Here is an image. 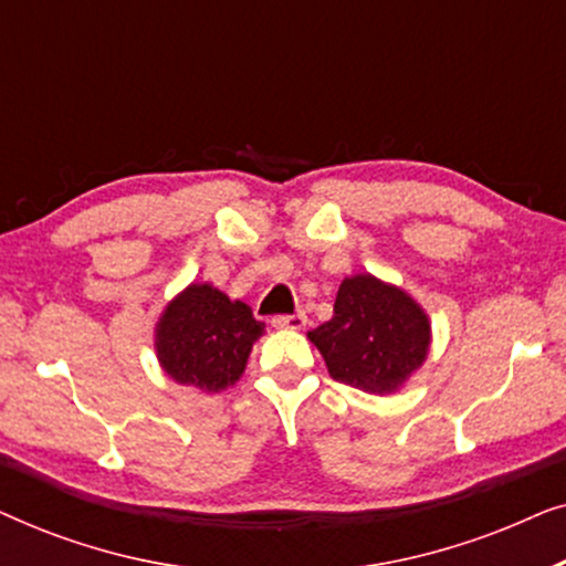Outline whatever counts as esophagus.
Here are the masks:
<instances>
[{"label":"esophagus","instance_id":"obj_1","mask_svg":"<svg viewBox=\"0 0 566 566\" xmlns=\"http://www.w3.org/2000/svg\"><path fill=\"white\" fill-rule=\"evenodd\" d=\"M306 316L304 314H277L273 316L275 329H304Z\"/></svg>","mask_w":566,"mask_h":566}]
</instances>
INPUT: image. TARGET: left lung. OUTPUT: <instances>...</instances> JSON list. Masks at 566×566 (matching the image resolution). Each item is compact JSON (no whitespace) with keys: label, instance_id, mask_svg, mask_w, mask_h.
Returning a JSON list of instances; mask_svg holds the SVG:
<instances>
[{"label":"left lung","instance_id":"8db88e82","mask_svg":"<svg viewBox=\"0 0 566 566\" xmlns=\"http://www.w3.org/2000/svg\"><path fill=\"white\" fill-rule=\"evenodd\" d=\"M308 339L335 381L391 394L428 358L430 324L405 291L355 275L339 285L335 316L308 332Z\"/></svg>","mask_w":566,"mask_h":566}]
</instances>
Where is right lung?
Segmentation results:
<instances>
[{
    "mask_svg": "<svg viewBox=\"0 0 566 566\" xmlns=\"http://www.w3.org/2000/svg\"><path fill=\"white\" fill-rule=\"evenodd\" d=\"M262 329L265 324L242 301L208 283H192L161 314L157 355L172 381L221 391L239 381Z\"/></svg>",
    "mask_w": 566,
    "mask_h": 566,
    "instance_id": "add662e5",
    "label": "right lung"
}]
</instances>
